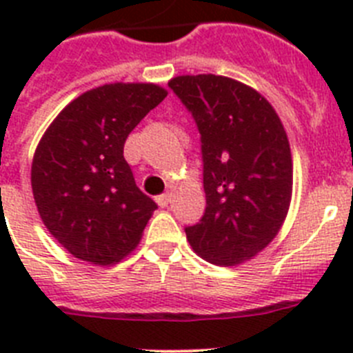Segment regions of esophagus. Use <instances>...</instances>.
I'll return each instance as SVG.
<instances>
[{
    "mask_svg": "<svg viewBox=\"0 0 353 353\" xmlns=\"http://www.w3.org/2000/svg\"><path fill=\"white\" fill-rule=\"evenodd\" d=\"M170 199H171V196H170V192H166V194H161V196H157V198H155V201H157L159 203V207H168V205H170Z\"/></svg>",
    "mask_w": 353,
    "mask_h": 353,
    "instance_id": "obj_1",
    "label": "esophagus"
}]
</instances>
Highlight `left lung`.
Returning a JSON list of instances; mask_svg holds the SVG:
<instances>
[{
	"mask_svg": "<svg viewBox=\"0 0 353 353\" xmlns=\"http://www.w3.org/2000/svg\"><path fill=\"white\" fill-rule=\"evenodd\" d=\"M201 134L207 208L185 228L192 251L233 267L276 239L292 201L286 130L261 93L232 77L198 74L170 81Z\"/></svg>",
	"mask_w": 353,
	"mask_h": 353,
	"instance_id": "1",
	"label": "left lung"
}]
</instances>
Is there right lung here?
<instances>
[{
  "instance_id": "right-lung-1",
  "label": "right lung",
  "mask_w": 353,
  "mask_h": 353,
  "mask_svg": "<svg viewBox=\"0 0 353 353\" xmlns=\"http://www.w3.org/2000/svg\"><path fill=\"white\" fill-rule=\"evenodd\" d=\"M154 83L104 84L65 105L31 164L40 219L72 256L113 265L141 240L157 205L123 159L132 129L166 99Z\"/></svg>"
}]
</instances>
